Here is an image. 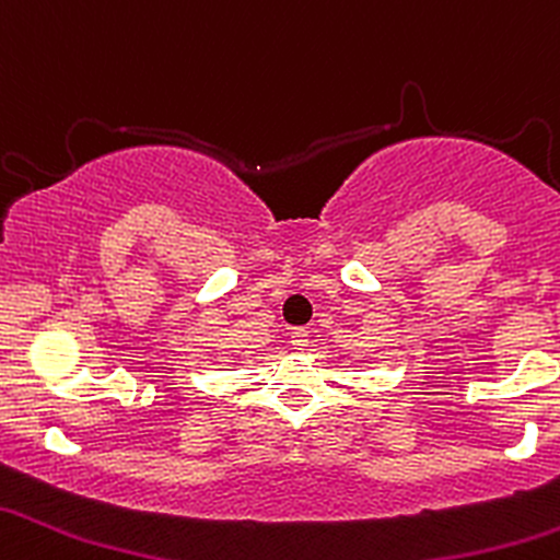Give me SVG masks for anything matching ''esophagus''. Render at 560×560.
Instances as JSON below:
<instances>
[{
    "instance_id": "34e87169",
    "label": "esophagus",
    "mask_w": 560,
    "mask_h": 560,
    "mask_svg": "<svg viewBox=\"0 0 560 560\" xmlns=\"http://www.w3.org/2000/svg\"><path fill=\"white\" fill-rule=\"evenodd\" d=\"M291 347L304 351L306 347H310V330L306 328H296L291 332Z\"/></svg>"
}]
</instances>
